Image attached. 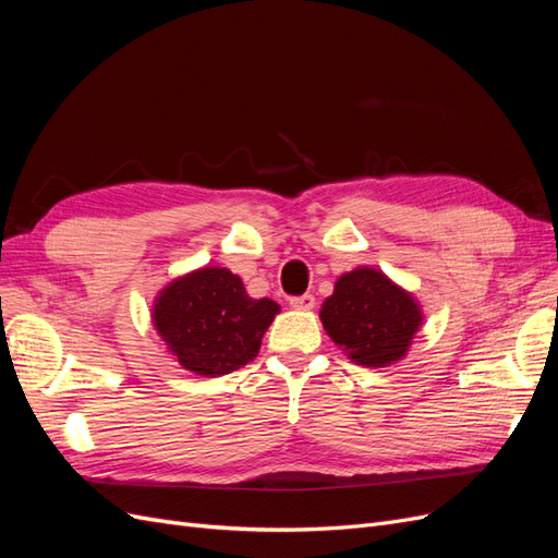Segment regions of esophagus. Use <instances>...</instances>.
<instances>
[{
  "instance_id": "34e87169",
  "label": "esophagus",
  "mask_w": 558,
  "mask_h": 558,
  "mask_svg": "<svg viewBox=\"0 0 558 558\" xmlns=\"http://www.w3.org/2000/svg\"><path fill=\"white\" fill-rule=\"evenodd\" d=\"M289 305H291L293 310H314V305H316V298H314V295H310V293H305V295H295V298H289Z\"/></svg>"
}]
</instances>
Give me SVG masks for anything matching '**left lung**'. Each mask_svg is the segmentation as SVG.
Wrapping results in <instances>:
<instances>
[{
	"label": "left lung",
	"mask_w": 558,
	"mask_h": 558,
	"mask_svg": "<svg viewBox=\"0 0 558 558\" xmlns=\"http://www.w3.org/2000/svg\"><path fill=\"white\" fill-rule=\"evenodd\" d=\"M320 320L351 361L384 367L408 353L421 312L414 298L379 269L359 267L337 279L335 293L320 307Z\"/></svg>",
	"instance_id": "8db88e82"
}]
</instances>
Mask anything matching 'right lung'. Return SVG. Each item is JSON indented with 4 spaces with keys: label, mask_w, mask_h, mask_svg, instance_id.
<instances>
[{
    "label": "right lung",
    "mask_w": 558,
    "mask_h": 558,
    "mask_svg": "<svg viewBox=\"0 0 558 558\" xmlns=\"http://www.w3.org/2000/svg\"><path fill=\"white\" fill-rule=\"evenodd\" d=\"M277 314L275 300L248 298L242 279L230 269L205 267L158 295L154 326L185 369L221 377L256 359Z\"/></svg>",
    "instance_id": "1"
}]
</instances>
